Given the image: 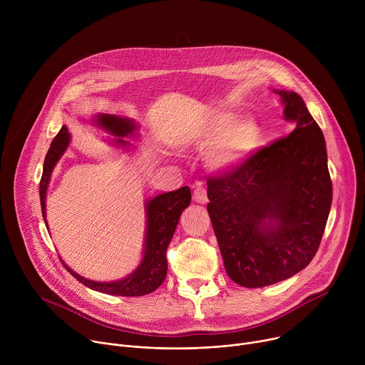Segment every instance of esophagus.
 Segmentation results:
<instances>
[{"label":"esophagus","mask_w":365,"mask_h":365,"mask_svg":"<svg viewBox=\"0 0 365 365\" xmlns=\"http://www.w3.org/2000/svg\"><path fill=\"white\" fill-rule=\"evenodd\" d=\"M193 200L197 203H206L207 202V193L203 186H197L193 190Z\"/></svg>","instance_id":"obj_1"}]
</instances>
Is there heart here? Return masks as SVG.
<instances>
[{"label":"heart","mask_w":365,"mask_h":365,"mask_svg":"<svg viewBox=\"0 0 365 365\" xmlns=\"http://www.w3.org/2000/svg\"><path fill=\"white\" fill-rule=\"evenodd\" d=\"M190 145H212L207 162L220 170L235 168L263 144V130L254 118L234 120L231 113L211 111L195 121L183 134Z\"/></svg>","instance_id":"b5f03b06"}]
</instances>
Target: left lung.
<instances>
[{"label": "left lung", "mask_w": 365, "mask_h": 365, "mask_svg": "<svg viewBox=\"0 0 365 365\" xmlns=\"http://www.w3.org/2000/svg\"><path fill=\"white\" fill-rule=\"evenodd\" d=\"M277 93L294 130L206 179V207L227 274L244 287L303 270L319 248L332 203L322 130L296 92Z\"/></svg>", "instance_id": "8db88e82"}]
</instances>
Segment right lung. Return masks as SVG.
<instances>
[{
	"mask_svg": "<svg viewBox=\"0 0 365 365\" xmlns=\"http://www.w3.org/2000/svg\"><path fill=\"white\" fill-rule=\"evenodd\" d=\"M98 124L106 128L108 133L124 137L134 130V124L127 118H120L117 115L101 114L96 117ZM71 141V135L68 133L66 125L61 128L58 135L50 144V148L46 154L43 175L40 179V203H41V214L46 222V190L48 185V179L53 170L55 165L61 159V155L65 153L68 144ZM121 145L125 144L124 140H118ZM190 203V189L189 186H183L178 190L168 192L163 195L155 196L147 200V231H145V248L143 262L138 269L131 273L128 277L111 282V283H99L81 277L73 270H71L63 262L68 272L79 280L86 287L102 292L107 294L117 296H144L158 289L166 279L168 273V258L166 250L175 234L178 227L180 214L185 207ZM47 224V222H46Z\"/></svg>",
	"mask_w": 365,
	"mask_h": 365,
	"instance_id": "1",
	"label": "right lung"
}]
</instances>
